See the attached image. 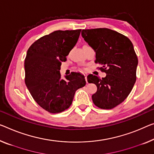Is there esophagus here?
<instances>
[{
	"label": "esophagus",
	"mask_w": 154,
	"mask_h": 154,
	"mask_svg": "<svg viewBox=\"0 0 154 154\" xmlns=\"http://www.w3.org/2000/svg\"><path fill=\"white\" fill-rule=\"evenodd\" d=\"M85 80H86V82L87 83L88 82H87V74H85Z\"/></svg>",
	"instance_id": "34e87169"
}]
</instances>
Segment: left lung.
I'll return each instance as SVG.
<instances>
[{
  "label": "left lung",
  "mask_w": 154,
  "mask_h": 154,
  "mask_svg": "<svg viewBox=\"0 0 154 154\" xmlns=\"http://www.w3.org/2000/svg\"><path fill=\"white\" fill-rule=\"evenodd\" d=\"M82 36L96 51L95 63L105 72V78L87 75L89 83L97 86L92 95L94 105L111 109L122 103L136 80L138 58L131 41L127 36L107 28L82 29Z\"/></svg>",
  "instance_id": "obj_1"
}]
</instances>
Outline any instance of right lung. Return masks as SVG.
Masks as SVG:
<instances>
[{
	"mask_svg": "<svg viewBox=\"0 0 154 154\" xmlns=\"http://www.w3.org/2000/svg\"><path fill=\"white\" fill-rule=\"evenodd\" d=\"M81 29L58 30L40 38L28 49L25 82L38 105L51 113L67 109L75 91L86 85L85 76L72 72L61 79L62 62L75 46Z\"/></svg>",
	"mask_w": 154,
	"mask_h": 154,
	"instance_id": "1",
	"label": "right lung"
}]
</instances>
